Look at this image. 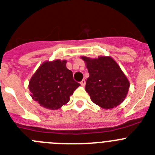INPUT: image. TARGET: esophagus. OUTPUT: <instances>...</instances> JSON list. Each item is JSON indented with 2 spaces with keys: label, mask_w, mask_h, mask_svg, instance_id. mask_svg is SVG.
<instances>
[{
  "label": "esophagus",
  "mask_w": 155,
  "mask_h": 155,
  "mask_svg": "<svg viewBox=\"0 0 155 155\" xmlns=\"http://www.w3.org/2000/svg\"><path fill=\"white\" fill-rule=\"evenodd\" d=\"M81 86H83V87H84V86L85 85V81L82 80L81 81Z\"/></svg>",
  "instance_id": "esophagus-1"
}]
</instances>
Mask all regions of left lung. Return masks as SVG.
Returning a JSON list of instances; mask_svg holds the SVG:
<instances>
[{
	"label": "left lung",
	"mask_w": 155,
	"mask_h": 155,
	"mask_svg": "<svg viewBox=\"0 0 155 155\" xmlns=\"http://www.w3.org/2000/svg\"><path fill=\"white\" fill-rule=\"evenodd\" d=\"M81 59L89 73L85 90L91 101L105 109H113L124 102L130 82L117 63L110 57Z\"/></svg>",
	"instance_id": "8db88e82"
}]
</instances>
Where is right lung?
<instances>
[{
    "label": "right lung",
    "mask_w": 155,
    "mask_h": 155,
    "mask_svg": "<svg viewBox=\"0 0 155 155\" xmlns=\"http://www.w3.org/2000/svg\"><path fill=\"white\" fill-rule=\"evenodd\" d=\"M67 61H46L29 81L31 98L41 106L55 110L68 103L70 96L81 85L66 67Z\"/></svg>",
    "instance_id": "right-lung-1"
}]
</instances>
